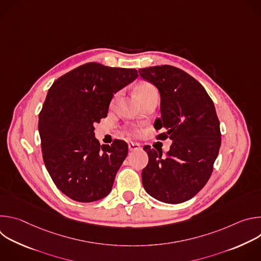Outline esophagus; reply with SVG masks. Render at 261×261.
<instances>
[{"label":"esophagus","instance_id":"obj_1","mask_svg":"<svg viewBox=\"0 0 261 261\" xmlns=\"http://www.w3.org/2000/svg\"><path fill=\"white\" fill-rule=\"evenodd\" d=\"M128 148H129V151H136L140 148V144L137 142H130V143H128Z\"/></svg>","mask_w":261,"mask_h":261}]
</instances>
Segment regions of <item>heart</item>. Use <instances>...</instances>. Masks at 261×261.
Listing matches in <instances>:
<instances>
[{
	"label": "heart",
	"instance_id": "1",
	"mask_svg": "<svg viewBox=\"0 0 261 261\" xmlns=\"http://www.w3.org/2000/svg\"><path fill=\"white\" fill-rule=\"evenodd\" d=\"M136 94H137V96H138V98H139V100H140L141 102L144 101V100H146V99H150V98L158 97V96H159L157 88H156L154 85H152L151 83H146V82L141 83V84H139V85L137 86V88H136ZM117 96H118V95H116L113 99H111V101H110V105H111V106H113V105L115 104V102H116V100H117Z\"/></svg>",
	"mask_w": 261,
	"mask_h": 261
}]
</instances>
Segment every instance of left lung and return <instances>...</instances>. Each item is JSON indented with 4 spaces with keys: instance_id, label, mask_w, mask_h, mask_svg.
<instances>
[{
    "instance_id": "obj_1",
    "label": "left lung",
    "mask_w": 261,
    "mask_h": 261,
    "mask_svg": "<svg viewBox=\"0 0 261 261\" xmlns=\"http://www.w3.org/2000/svg\"><path fill=\"white\" fill-rule=\"evenodd\" d=\"M139 75L160 92L161 119L157 139L172 140L166 158L151 146L143 150L148 163L142 185L152 197L180 203L195 196L207 182L221 145L220 122L213 100L187 72L170 65L139 69Z\"/></svg>"
}]
</instances>
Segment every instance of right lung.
Returning <instances> with one entry per match:
<instances>
[{
	"instance_id": "1",
	"label": "right lung",
	"mask_w": 261,
	"mask_h": 261,
	"mask_svg": "<svg viewBox=\"0 0 261 261\" xmlns=\"http://www.w3.org/2000/svg\"><path fill=\"white\" fill-rule=\"evenodd\" d=\"M138 76L136 69L87 63L59 77L48 90L38 129L45 167L71 199L92 202L109 194L128 154L116 139L100 145L94 123L107 117L114 94Z\"/></svg>"
}]
</instances>
